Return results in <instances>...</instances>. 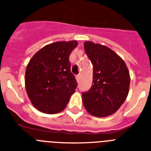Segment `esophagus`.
I'll return each instance as SVG.
<instances>
[{
	"label": "esophagus",
	"instance_id": "1",
	"mask_svg": "<svg viewBox=\"0 0 151 151\" xmlns=\"http://www.w3.org/2000/svg\"><path fill=\"white\" fill-rule=\"evenodd\" d=\"M76 80H77V81H79V80H80V76L79 75H77L76 76Z\"/></svg>",
	"mask_w": 151,
	"mask_h": 151
}]
</instances>
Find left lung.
<instances>
[{
	"instance_id": "left-lung-1",
	"label": "left lung",
	"mask_w": 151,
	"mask_h": 151,
	"mask_svg": "<svg viewBox=\"0 0 151 151\" xmlns=\"http://www.w3.org/2000/svg\"><path fill=\"white\" fill-rule=\"evenodd\" d=\"M84 48L93 65V85L82 93L84 106L92 116L114 114L126 99L130 75L124 60L110 48L85 41Z\"/></svg>"
}]
</instances>
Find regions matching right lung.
<instances>
[{"instance_id": "1", "label": "right lung", "mask_w": 151, "mask_h": 151, "mask_svg": "<svg viewBox=\"0 0 151 151\" xmlns=\"http://www.w3.org/2000/svg\"><path fill=\"white\" fill-rule=\"evenodd\" d=\"M77 46V41H57L41 48L29 60L25 87L33 106L41 112H61L75 92L78 83L69 56Z\"/></svg>"}]
</instances>
